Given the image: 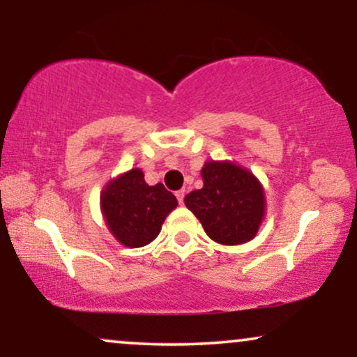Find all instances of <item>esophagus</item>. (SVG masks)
Instances as JSON below:
<instances>
[{
    "label": "esophagus",
    "instance_id": "esophagus-1",
    "mask_svg": "<svg viewBox=\"0 0 357 357\" xmlns=\"http://www.w3.org/2000/svg\"><path fill=\"white\" fill-rule=\"evenodd\" d=\"M184 195H186V191H184V190L176 191V198H178L179 204H183V203H184Z\"/></svg>",
    "mask_w": 357,
    "mask_h": 357
}]
</instances>
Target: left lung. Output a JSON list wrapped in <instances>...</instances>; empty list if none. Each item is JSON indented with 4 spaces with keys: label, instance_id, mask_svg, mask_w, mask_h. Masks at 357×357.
Returning a JSON list of instances; mask_svg holds the SVG:
<instances>
[{
    "label": "left lung",
    "instance_id": "left-lung-1",
    "mask_svg": "<svg viewBox=\"0 0 357 357\" xmlns=\"http://www.w3.org/2000/svg\"><path fill=\"white\" fill-rule=\"evenodd\" d=\"M203 188L184 198L188 210L202 221L204 231L221 245L247 243L265 216V195L248 169L230 161H208Z\"/></svg>",
    "mask_w": 357,
    "mask_h": 357
}]
</instances>
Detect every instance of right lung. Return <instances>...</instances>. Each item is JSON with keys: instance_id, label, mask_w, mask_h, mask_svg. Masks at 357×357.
Instances as JSON below:
<instances>
[{"instance_id": "add662e5", "label": "right lung", "mask_w": 357, "mask_h": 357, "mask_svg": "<svg viewBox=\"0 0 357 357\" xmlns=\"http://www.w3.org/2000/svg\"><path fill=\"white\" fill-rule=\"evenodd\" d=\"M176 206L173 192L161 183L149 186L137 167L109 181L100 195L105 225L119 243L130 248L151 243Z\"/></svg>"}]
</instances>
